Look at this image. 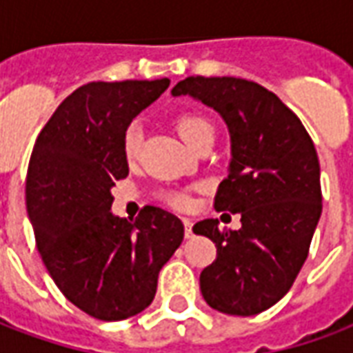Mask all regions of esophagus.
I'll return each mask as SVG.
<instances>
[{
	"instance_id": "1",
	"label": "esophagus",
	"mask_w": 353,
	"mask_h": 353,
	"mask_svg": "<svg viewBox=\"0 0 353 353\" xmlns=\"http://www.w3.org/2000/svg\"><path fill=\"white\" fill-rule=\"evenodd\" d=\"M183 225H185V236L192 238V221L191 219H183Z\"/></svg>"
}]
</instances>
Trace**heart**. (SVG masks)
I'll return each instance as SVG.
<instances>
[{
  "label": "heart",
  "mask_w": 353,
  "mask_h": 353,
  "mask_svg": "<svg viewBox=\"0 0 353 353\" xmlns=\"http://www.w3.org/2000/svg\"><path fill=\"white\" fill-rule=\"evenodd\" d=\"M177 132L183 138L187 145H191L192 149L199 145L200 141H204L206 138H214V126L210 121H206L204 117L199 115H181L177 119ZM139 149V126L138 124H130L123 136V151L126 159H134L138 154ZM168 200L174 206L183 208L187 206V199L183 194H170Z\"/></svg>",
  "instance_id": "1"
}]
</instances>
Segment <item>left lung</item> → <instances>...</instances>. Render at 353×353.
<instances>
[{
    "mask_svg": "<svg viewBox=\"0 0 353 353\" xmlns=\"http://www.w3.org/2000/svg\"><path fill=\"white\" fill-rule=\"evenodd\" d=\"M215 109L230 134L229 176L215 194L217 212L240 214L242 229L199 221L217 259L200 274L214 310L255 316L288 293L308 257L321 215L316 147L299 117L270 90L236 77H187L172 88Z\"/></svg>",
    "mask_w": 353,
    "mask_h": 353,
    "instance_id": "obj_1",
    "label": "left lung"
}]
</instances>
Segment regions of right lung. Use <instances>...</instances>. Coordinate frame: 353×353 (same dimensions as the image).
I'll return each mask as SVG.
<instances>
[{
	"mask_svg": "<svg viewBox=\"0 0 353 353\" xmlns=\"http://www.w3.org/2000/svg\"><path fill=\"white\" fill-rule=\"evenodd\" d=\"M170 79L88 83L65 98L35 139L28 217L58 289L103 321L153 303L161 268L183 242V223L157 206L136 221L111 214V189L128 176L124 130Z\"/></svg>",
	"mask_w": 353,
	"mask_h": 353,
	"instance_id": "1",
	"label": "right lung"
}]
</instances>
